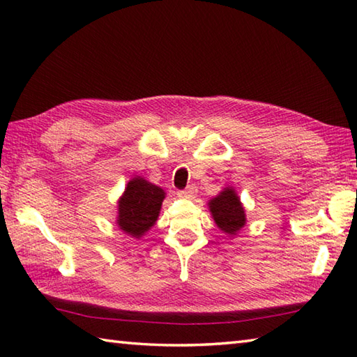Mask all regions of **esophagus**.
<instances>
[{"label":"esophagus","mask_w":357,"mask_h":357,"mask_svg":"<svg viewBox=\"0 0 357 357\" xmlns=\"http://www.w3.org/2000/svg\"><path fill=\"white\" fill-rule=\"evenodd\" d=\"M196 192H198V188H196L195 185H188L185 190L178 192V195H179V198H183V199H193L196 196Z\"/></svg>","instance_id":"obj_1"}]
</instances>
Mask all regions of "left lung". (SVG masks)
Instances as JSON below:
<instances>
[{
    "label": "left lung",
    "mask_w": 357,
    "mask_h": 357,
    "mask_svg": "<svg viewBox=\"0 0 357 357\" xmlns=\"http://www.w3.org/2000/svg\"><path fill=\"white\" fill-rule=\"evenodd\" d=\"M207 206L218 229L229 236H236L245 227V208L233 187H225L207 202Z\"/></svg>",
    "instance_id": "left-lung-1"
}]
</instances>
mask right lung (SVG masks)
I'll return each mask as SVG.
<instances>
[{
	"instance_id": "right-lung-1",
	"label": "right lung",
	"mask_w": 357,
	"mask_h": 357,
	"mask_svg": "<svg viewBox=\"0 0 357 357\" xmlns=\"http://www.w3.org/2000/svg\"><path fill=\"white\" fill-rule=\"evenodd\" d=\"M164 198L161 187L141 176L132 178L118 199V229L130 238L141 239L156 224Z\"/></svg>"
}]
</instances>
